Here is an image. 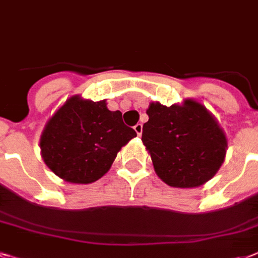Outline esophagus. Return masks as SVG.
Listing matches in <instances>:
<instances>
[{"instance_id":"obj_1","label":"esophagus","mask_w":258,"mask_h":258,"mask_svg":"<svg viewBox=\"0 0 258 258\" xmlns=\"http://www.w3.org/2000/svg\"><path fill=\"white\" fill-rule=\"evenodd\" d=\"M134 130H135L136 134L140 136V135H142V133H143V124H142V123H138V124L134 127Z\"/></svg>"}]
</instances>
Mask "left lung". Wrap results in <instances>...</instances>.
<instances>
[{"label":"left lung","mask_w":258,"mask_h":258,"mask_svg":"<svg viewBox=\"0 0 258 258\" xmlns=\"http://www.w3.org/2000/svg\"><path fill=\"white\" fill-rule=\"evenodd\" d=\"M147 115L142 142L165 184L194 188L216 175L227 154V136L202 103L185 99L167 107L152 102Z\"/></svg>","instance_id":"left-lung-1"}]
</instances>
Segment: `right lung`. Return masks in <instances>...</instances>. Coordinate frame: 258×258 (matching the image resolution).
<instances>
[{
  "label": "right lung",
  "instance_id": "add662e5",
  "mask_svg": "<svg viewBox=\"0 0 258 258\" xmlns=\"http://www.w3.org/2000/svg\"><path fill=\"white\" fill-rule=\"evenodd\" d=\"M135 136L123 123L122 112L108 110L106 100L74 95L47 120L39 147L43 162L56 176L89 184L107 173L120 148Z\"/></svg>",
  "mask_w": 258,
  "mask_h": 258
}]
</instances>
